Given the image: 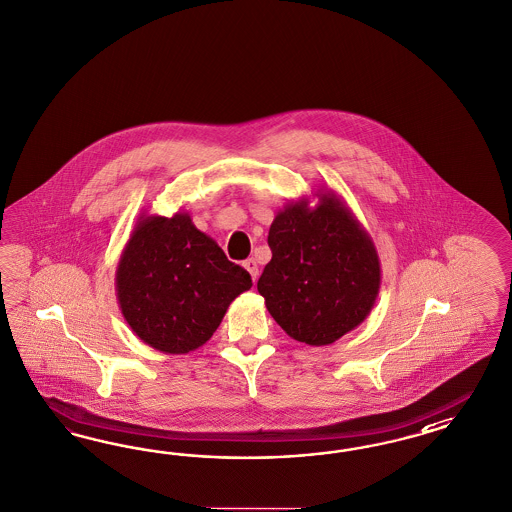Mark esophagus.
I'll return each instance as SVG.
<instances>
[{"label":"esophagus","instance_id":"34e87169","mask_svg":"<svg viewBox=\"0 0 512 512\" xmlns=\"http://www.w3.org/2000/svg\"><path fill=\"white\" fill-rule=\"evenodd\" d=\"M243 267L250 273L252 281L256 282V279H258V264H256V260H254V258H248V260L243 262Z\"/></svg>","mask_w":512,"mask_h":512}]
</instances>
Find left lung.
<instances>
[{"label":"left lung","mask_w":512,"mask_h":512,"mask_svg":"<svg viewBox=\"0 0 512 512\" xmlns=\"http://www.w3.org/2000/svg\"><path fill=\"white\" fill-rule=\"evenodd\" d=\"M277 213L267 243L273 252L258 292L292 339L324 347L358 328L380 288V260L371 235L333 190L324 186Z\"/></svg>","instance_id":"8db88e82"}]
</instances>
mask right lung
<instances>
[{
  "instance_id": "add662e5",
  "label": "right lung",
  "mask_w": 512,
  "mask_h": 512,
  "mask_svg": "<svg viewBox=\"0 0 512 512\" xmlns=\"http://www.w3.org/2000/svg\"><path fill=\"white\" fill-rule=\"evenodd\" d=\"M233 264L188 213H141L116 265L118 307L133 333L164 354L205 345L231 301L250 290Z\"/></svg>"
}]
</instances>
